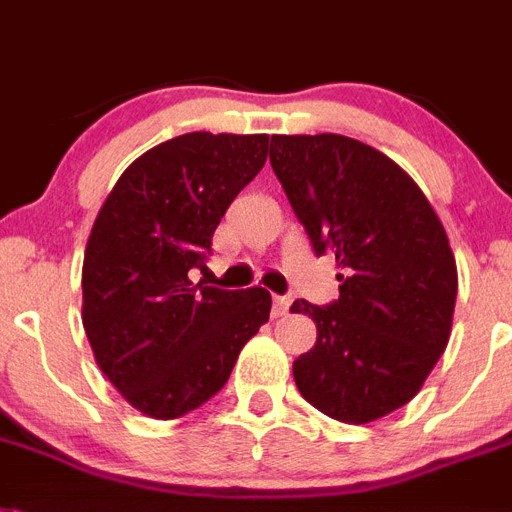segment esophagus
I'll use <instances>...</instances> for the list:
<instances>
[{"label":"esophagus","mask_w":512,"mask_h":512,"mask_svg":"<svg viewBox=\"0 0 512 512\" xmlns=\"http://www.w3.org/2000/svg\"><path fill=\"white\" fill-rule=\"evenodd\" d=\"M291 307V296H273V315L283 317Z\"/></svg>","instance_id":"1"}]
</instances>
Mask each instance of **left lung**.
<instances>
[{
	"label": "left lung",
	"mask_w": 512,
	"mask_h": 512,
	"mask_svg": "<svg viewBox=\"0 0 512 512\" xmlns=\"http://www.w3.org/2000/svg\"><path fill=\"white\" fill-rule=\"evenodd\" d=\"M270 166L315 255L343 270L336 302L296 299L317 325L294 362L304 401L367 424L422 390L453 325L458 270L448 234L398 163L343 135H273Z\"/></svg>",
	"instance_id": "8db88e82"
}]
</instances>
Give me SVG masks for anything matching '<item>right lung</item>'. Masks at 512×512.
Here are the masks:
<instances>
[{"instance_id": "1", "label": "right lung", "mask_w": 512, "mask_h": 512, "mask_svg": "<svg viewBox=\"0 0 512 512\" xmlns=\"http://www.w3.org/2000/svg\"><path fill=\"white\" fill-rule=\"evenodd\" d=\"M268 135L187 132L119 176L83 263V328L101 372L137 411L176 419L226 385L270 294L190 281L213 231L265 166Z\"/></svg>"}]
</instances>
